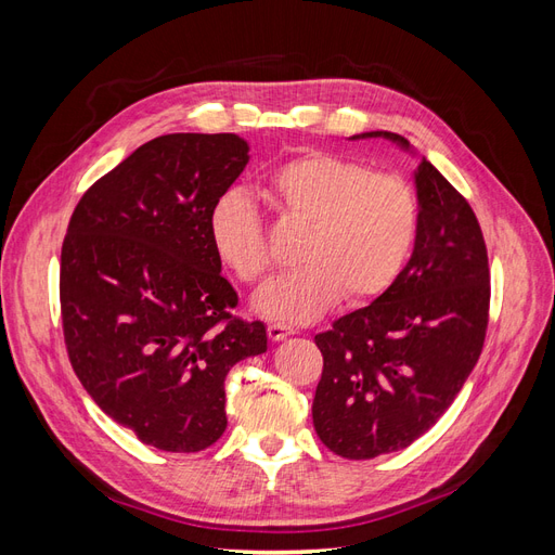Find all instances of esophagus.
<instances>
[{
    "label": "esophagus",
    "instance_id": "obj_1",
    "mask_svg": "<svg viewBox=\"0 0 555 555\" xmlns=\"http://www.w3.org/2000/svg\"><path fill=\"white\" fill-rule=\"evenodd\" d=\"M294 328L289 326H282V324H268V338H271L273 343H280L287 338V335H292Z\"/></svg>",
    "mask_w": 555,
    "mask_h": 555
}]
</instances>
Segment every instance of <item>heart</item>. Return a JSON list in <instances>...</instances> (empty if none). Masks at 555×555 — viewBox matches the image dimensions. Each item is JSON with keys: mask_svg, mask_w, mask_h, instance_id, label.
<instances>
[{"mask_svg": "<svg viewBox=\"0 0 555 555\" xmlns=\"http://www.w3.org/2000/svg\"><path fill=\"white\" fill-rule=\"evenodd\" d=\"M268 192L289 222L306 227L304 266L268 282L255 308L263 317L308 324L338 304H371L398 280L416 233V194L396 173L333 153H300L266 178ZM215 255L245 284L271 268L263 215L243 190L217 196L208 212Z\"/></svg>", "mask_w": 555, "mask_h": 555, "instance_id": "1", "label": "heart"}]
</instances>
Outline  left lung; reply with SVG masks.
Instances as JSON below:
<instances>
[{
	"instance_id": "obj_1",
	"label": "left lung",
	"mask_w": 555,
	"mask_h": 555,
	"mask_svg": "<svg viewBox=\"0 0 555 555\" xmlns=\"http://www.w3.org/2000/svg\"><path fill=\"white\" fill-rule=\"evenodd\" d=\"M410 150L391 131H365ZM414 251L371 306L317 333L324 357L314 430L349 461L410 447L438 424L479 361L489 326L491 271L465 196L426 157L414 173Z\"/></svg>"
}]
</instances>
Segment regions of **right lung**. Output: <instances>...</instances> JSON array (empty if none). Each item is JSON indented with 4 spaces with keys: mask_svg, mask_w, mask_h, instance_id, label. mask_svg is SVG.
I'll list each match as a JSON object with an SVG mask.
<instances>
[{
    "mask_svg": "<svg viewBox=\"0 0 555 555\" xmlns=\"http://www.w3.org/2000/svg\"><path fill=\"white\" fill-rule=\"evenodd\" d=\"M236 133H166L82 194L60 261L74 373L143 444L192 453L227 428L224 379L266 351V326L231 314L238 294L208 236L212 201L243 173Z\"/></svg>",
    "mask_w": 555,
    "mask_h": 555,
    "instance_id": "obj_1",
    "label": "right lung"
}]
</instances>
